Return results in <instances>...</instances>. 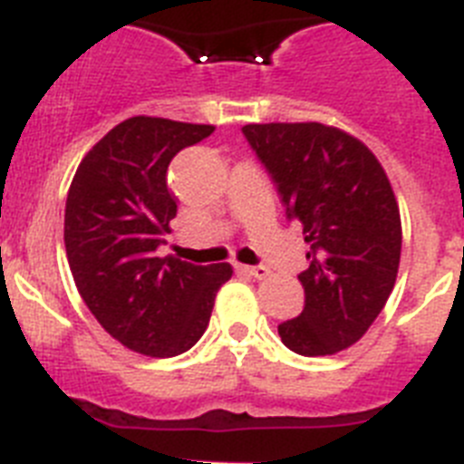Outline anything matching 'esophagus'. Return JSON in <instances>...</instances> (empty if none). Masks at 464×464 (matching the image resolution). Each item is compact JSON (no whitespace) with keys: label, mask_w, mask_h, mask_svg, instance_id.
I'll return each instance as SVG.
<instances>
[{"label":"esophagus","mask_w":464,"mask_h":464,"mask_svg":"<svg viewBox=\"0 0 464 464\" xmlns=\"http://www.w3.org/2000/svg\"><path fill=\"white\" fill-rule=\"evenodd\" d=\"M241 272H246V275L253 276V279H267V276H270V270H267V267H263V265H258V267L241 265Z\"/></svg>","instance_id":"1"}]
</instances>
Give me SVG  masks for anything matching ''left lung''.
<instances>
[{"instance_id": "obj_1", "label": "left lung", "mask_w": 464, "mask_h": 464, "mask_svg": "<svg viewBox=\"0 0 464 464\" xmlns=\"http://www.w3.org/2000/svg\"><path fill=\"white\" fill-rule=\"evenodd\" d=\"M286 218L303 227L310 267L298 276L304 310L279 324L303 356L338 354L385 307L401 260V216L385 169L359 138L319 121L246 124Z\"/></svg>"}]
</instances>
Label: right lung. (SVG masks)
<instances>
[{"instance_id": "right-lung-1", "label": "right lung", "mask_w": 464, "mask_h": 464, "mask_svg": "<svg viewBox=\"0 0 464 464\" xmlns=\"http://www.w3.org/2000/svg\"><path fill=\"white\" fill-rule=\"evenodd\" d=\"M216 126L164 117L124 119L79 164L65 204V251L79 295L130 352L176 356L204 335L232 265L157 256L178 199L169 164Z\"/></svg>"}]
</instances>
